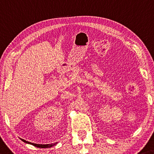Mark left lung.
I'll use <instances>...</instances> for the list:
<instances>
[{"label":"left lung","mask_w":154,"mask_h":154,"mask_svg":"<svg viewBox=\"0 0 154 154\" xmlns=\"http://www.w3.org/2000/svg\"><path fill=\"white\" fill-rule=\"evenodd\" d=\"M23 142H24V141H23Z\"/></svg>","instance_id":"8db88e82"}]
</instances>
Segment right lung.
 <instances>
[{"instance_id":"obj_1","label":"right lung","mask_w":154,"mask_h":154,"mask_svg":"<svg viewBox=\"0 0 154 154\" xmlns=\"http://www.w3.org/2000/svg\"><path fill=\"white\" fill-rule=\"evenodd\" d=\"M24 143H28V144H31V145H32L33 146H35V147H37L39 148H49L53 147V146L55 145L57 143H53V144H46V145H40V144H35V143H30V142H28V141H26L24 140H23Z\"/></svg>"}]
</instances>
